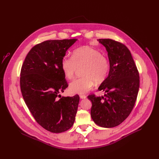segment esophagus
Masks as SVG:
<instances>
[{"label": "esophagus", "instance_id": "obj_1", "mask_svg": "<svg viewBox=\"0 0 159 159\" xmlns=\"http://www.w3.org/2000/svg\"><path fill=\"white\" fill-rule=\"evenodd\" d=\"M86 97H87V96H86L85 95H80V98L81 99H85Z\"/></svg>", "mask_w": 159, "mask_h": 159}]
</instances>
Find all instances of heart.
I'll return each mask as SVG.
<instances>
[{
  "mask_svg": "<svg viewBox=\"0 0 159 159\" xmlns=\"http://www.w3.org/2000/svg\"><path fill=\"white\" fill-rule=\"evenodd\" d=\"M61 70L66 79L74 77L78 68L81 77L70 83L69 91L72 94H84L95 83H102L107 78L110 70V63L107 57L102 55L98 50L89 46L77 48L72 52L71 57L61 58Z\"/></svg>",
  "mask_w": 159,
  "mask_h": 159,
  "instance_id": "1",
  "label": "heart"
}]
</instances>
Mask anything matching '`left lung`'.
Returning a JSON list of instances; mask_svg holds the SVG:
<instances>
[{
  "mask_svg": "<svg viewBox=\"0 0 159 159\" xmlns=\"http://www.w3.org/2000/svg\"><path fill=\"white\" fill-rule=\"evenodd\" d=\"M108 52L109 75L99 87L104 96H88L92 105L91 116L98 125L114 127L131 113L135 104L139 88V74L131 52L122 43L112 39H98Z\"/></svg>",
  "mask_w": 159,
  "mask_h": 159,
  "instance_id": "1",
  "label": "left lung"
}]
</instances>
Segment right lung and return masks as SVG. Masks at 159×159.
Returning a JSON list of instances; mask_svg holds the SVG:
<instances>
[{
    "instance_id": "add662e5",
    "label": "right lung",
    "mask_w": 159,
    "mask_h": 159,
    "mask_svg": "<svg viewBox=\"0 0 159 159\" xmlns=\"http://www.w3.org/2000/svg\"><path fill=\"white\" fill-rule=\"evenodd\" d=\"M76 39L52 40L32 47L24 61L20 85L24 100L36 122L52 133L64 132L75 121L80 97H61L68 84L60 67Z\"/></svg>"
}]
</instances>
